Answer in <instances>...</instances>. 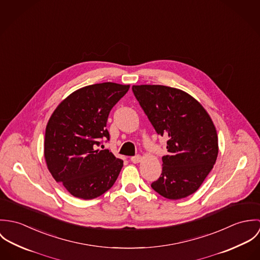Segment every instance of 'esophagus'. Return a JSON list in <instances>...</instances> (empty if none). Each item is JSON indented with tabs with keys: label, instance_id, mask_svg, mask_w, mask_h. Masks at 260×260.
Returning a JSON list of instances; mask_svg holds the SVG:
<instances>
[{
	"label": "esophagus",
	"instance_id": "34e87169",
	"mask_svg": "<svg viewBox=\"0 0 260 260\" xmlns=\"http://www.w3.org/2000/svg\"><path fill=\"white\" fill-rule=\"evenodd\" d=\"M130 160H131V162H132V163H139V162H141V160H142V156H140V155H136V156L131 157V158H130Z\"/></svg>",
	"mask_w": 260,
	"mask_h": 260
}]
</instances>
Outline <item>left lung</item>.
Instances as JSON below:
<instances>
[{
	"mask_svg": "<svg viewBox=\"0 0 260 260\" xmlns=\"http://www.w3.org/2000/svg\"><path fill=\"white\" fill-rule=\"evenodd\" d=\"M133 93L157 134L166 136L168 155L151 187L177 200L203 183L218 155L216 128L203 106L184 91L162 85H134Z\"/></svg>",
	"mask_w": 260,
	"mask_h": 260,
	"instance_id": "obj_1",
	"label": "left lung"
}]
</instances>
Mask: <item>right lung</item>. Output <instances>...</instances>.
<instances>
[{"label":"right lung","instance_id":"1","mask_svg":"<svg viewBox=\"0 0 260 260\" xmlns=\"http://www.w3.org/2000/svg\"><path fill=\"white\" fill-rule=\"evenodd\" d=\"M130 85L106 82L76 90L51 115L46 126L44 157L53 178L75 197L89 200L108 191L123 161L108 149L99 150L106 137L109 113Z\"/></svg>","mask_w":260,"mask_h":260}]
</instances>
